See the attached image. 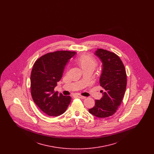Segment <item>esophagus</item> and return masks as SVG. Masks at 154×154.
<instances>
[{
  "label": "esophagus",
  "mask_w": 154,
  "mask_h": 154,
  "mask_svg": "<svg viewBox=\"0 0 154 154\" xmlns=\"http://www.w3.org/2000/svg\"><path fill=\"white\" fill-rule=\"evenodd\" d=\"M76 96H77V97H79V98H80L81 99H86V97L80 95H77Z\"/></svg>",
  "instance_id": "obj_1"
}]
</instances>
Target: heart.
<instances>
[{
  "label": "heart",
  "mask_w": 154,
  "mask_h": 154,
  "mask_svg": "<svg viewBox=\"0 0 154 154\" xmlns=\"http://www.w3.org/2000/svg\"><path fill=\"white\" fill-rule=\"evenodd\" d=\"M77 62L82 70L88 69L94 70L96 66H97V62L95 59L87 54L82 55L78 58Z\"/></svg>",
  "instance_id": "heart-1"
}]
</instances>
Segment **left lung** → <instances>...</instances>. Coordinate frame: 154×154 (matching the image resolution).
<instances>
[{"mask_svg":"<svg viewBox=\"0 0 154 154\" xmlns=\"http://www.w3.org/2000/svg\"><path fill=\"white\" fill-rule=\"evenodd\" d=\"M94 54L102 64L100 85L104 89L102 97L95 100V106L89 112L98 118L112 116L120 106L126 88V74L124 65L116 54L97 49Z\"/></svg>","mask_w":154,"mask_h":154,"instance_id":"1","label":"left lung"}]
</instances>
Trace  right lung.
Wrapping results in <instances>:
<instances>
[{"label": "right lung", "mask_w": 154, "mask_h": 154, "mask_svg": "<svg viewBox=\"0 0 154 154\" xmlns=\"http://www.w3.org/2000/svg\"><path fill=\"white\" fill-rule=\"evenodd\" d=\"M76 52L57 51L48 53L35 62L30 75L31 95L39 109L49 116L63 114L71 102L70 96L54 92L66 64Z\"/></svg>", "instance_id": "right-lung-1"}]
</instances>
